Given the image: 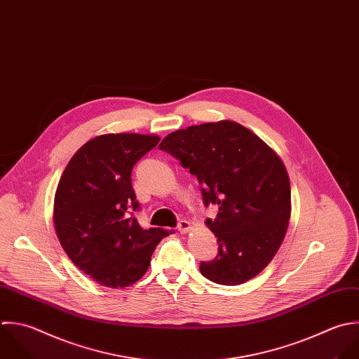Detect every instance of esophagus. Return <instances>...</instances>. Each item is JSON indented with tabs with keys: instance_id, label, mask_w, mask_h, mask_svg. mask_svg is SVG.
Wrapping results in <instances>:
<instances>
[{
	"instance_id": "esophagus-1",
	"label": "esophagus",
	"mask_w": 359,
	"mask_h": 359,
	"mask_svg": "<svg viewBox=\"0 0 359 359\" xmlns=\"http://www.w3.org/2000/svg\"><path fill=\"white\" fill-rule=\"evenodd\" d=\"M190 229H191V224H190L189 221H186V219L179 221V224H177V231H179L180 233H187Z\"/></svg>"
}]
</instances>
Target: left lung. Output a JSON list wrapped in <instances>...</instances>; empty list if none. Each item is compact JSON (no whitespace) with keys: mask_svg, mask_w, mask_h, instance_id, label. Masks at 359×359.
<instances>
[{"mask_svg":"<svg viewBox=\"0 0 359 359\" xmlns=\"http://www.w3.org/2000/svg\"><path fill=\"white\" fill-rule=\"evenodd\" d=\"M194 175L204 205L217 204L205 224L218 255L201 274L221 285L243 284L278 252L291 217V186L280 156L239 123L222 120L168 134L159 144Z\"/></svg>","mask_w":359,"mask_h":359,"instance_id":"left-lung-1","label":"left lung"}]
</instances>
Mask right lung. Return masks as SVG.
Instances as JSON below:
<instances>
[{"instance_id": "1", "label": "right lung", "mask_w": 359, "mask_h": 359, "mask_svg": "<svg viewBox=\"0 0 359 359\" xmlns=\"http://www.w3.org/2000/svg\"><path fill=\"white\" fill-rule=\"evenodd\" d=\"M158 135L104 134L82 145L65 166L54 197V228L71 262L97 284L124 288L148 270L158 243L172 232L144 229L131 184L134 165Z\"/></svg>"}]
</instances>
